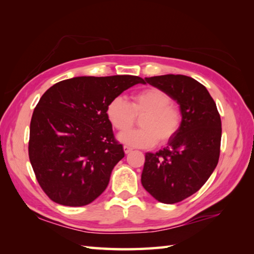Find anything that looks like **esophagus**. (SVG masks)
<instances>
[{"label": "esophagus", "mask_w": 254, "mask_h": 254, "mask_svg": "<svg viewBox=\"0 0 254 254\" xmlns=\"http://www.w3.org/2000/svg\"><path fill=\"white\" fill-rule=\"evenodd\" d=\"M123 149H124V153H126V154H128V153H131V152H132V148H131V147H128V146H127V145H124V146H123Z\"/></svg>", "instance_id": "1"}]
</instances>
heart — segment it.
<instances>
[{
  "label": "heart",
  "instance_id": "heart-1",
  "mask_svg": "<svg viewBox=\"0 0 254 254\" xmlns=\"http://www.w3.org/2000/svg\"><path fill=\"white\" fill-rule=\"evenodd\" d=\"M171 97L156 87H147L131 97V104L124 97L117 96L107 107V117L118 131L130 130L136 117H141L142 128L122 133L119 139L124 144L137 148H149L157 143L165 144L180 130L182 113L180 108L172 104Z\"/></svg>",
  "mask_w": 254,
  "mask_h": 254
}]
</instances>
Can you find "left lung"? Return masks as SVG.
Returning <instances> with one entry per match:
<instances>
[{"label":"left lung","mask_w":254,"mask_h":254,"mask_svg":"<svg viewBox=\"0 0 254 254\" xmlns=\"http://www.w3.org/2000/svg\"><path fill=\"white\" fill-rule=\"evenodd\" d=\"M180 106V130L157 153L145 154L142 185L158 202L174 204L197 192L216 168L222 121L216 104L201 83L186 75L145 78Z\"/></svg>","instance_id":"1"}]
</instances>
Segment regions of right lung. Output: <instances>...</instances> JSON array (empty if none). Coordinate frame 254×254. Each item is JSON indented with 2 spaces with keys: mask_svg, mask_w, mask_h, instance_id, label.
I'll use <instances>...</instances> for the list:
<instances>
[{
  "mask_svg": "<svg viewBox=\"0 0 254 254\" xmlns=\"http://www.w3.org/2000/svg\"><path fill=\"white\" fill-rule=\"evenodd\" d=\"M139 83L145 80L132 75L79 76L42 95L31 117L28 154L38 183L53 202L84 206L106 190L124 157L107 107Z\"/></svg>",
  "mask_w": 254,
  "mask_h": 254,
  "instance_id": "right-lung-1",
  "label": "right lung"
}]
</instances>
